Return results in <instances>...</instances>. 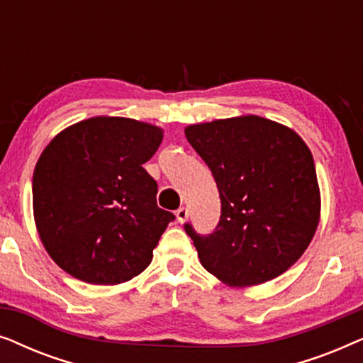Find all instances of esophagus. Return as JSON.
Listing matches in <instances>:
<instances>
[{"label": "esophagus", "mask_w": 363, "mask_h": 363, "mask_svg": "<svg viewBox=\"0 0 363 363\" xmlns=\"http://www.w3.org/2000/svg\"><path fill=\"white\" fill-rule=\"evenodd\" d=\"M175 216H177V221L180 223V225H183V223L188 220V210H186V208H183V206L178 208Z\"/></svg>", "instance_id": "obj_1"}]
</instances>
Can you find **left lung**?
<instances>
[{"mask_svg":"<svg viewBox=\"0 0 363 363\" xmlns=\"http://www.w3.org/2000/svg\"><path fill=\"white\" fill-rule=\"evenodd\" d=\"M185 135L221 198L213 235L185 226L201 266L231 287L281 276L304 255L320 221L309 147L291 127L252 113L191 123Z\"/></svg>","mask_w":363,"mask_h":363,"instance_id":"8db88e82","label":"left lung"}]
</instances>
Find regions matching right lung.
<instances>
[{"mask_svg": "<svg viewBox=\"0 0 363 363\" xmlns=\"http://www.w3.org/2000/svg\"><path fill=\"white\" fill-rule=\"evenodd\" d=\"M163 128L127 117L72 123L44 148L33 175V213L51 259L79 281L116 286L140 274L173 218L157 206L142 165Z\"/></svg>", "mask_w": 363, "mask_h": 363, "instance_id": "add662e5", "label": "right lung"}]
</instances>
